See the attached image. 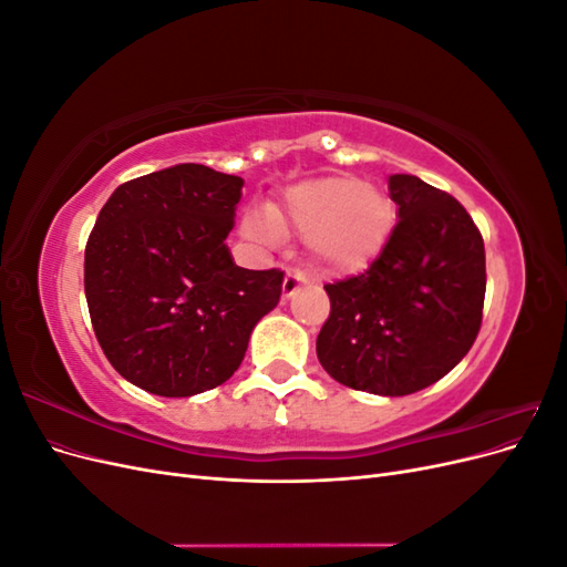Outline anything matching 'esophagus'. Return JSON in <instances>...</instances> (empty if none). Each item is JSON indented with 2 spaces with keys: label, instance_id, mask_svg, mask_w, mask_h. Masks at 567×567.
<instances>
[{
  "label": "esophagus",
  "instance_id": "obj_1",
  "mask_svg": "<svg viewBox=\"0 0 567 567\" xmlns=\"http://www.w3.org/2000/svg\"><path fill=\"white\" fill-rule=\"evenodd\" d=\"M305 284H307V277H305V274H302L300 269H296V271H288V274H286V279H284V298L296 296L298 290H300Z\"/></svg>",
  "mask_w": 567,
  "mask_h": 567
}]
</instances>
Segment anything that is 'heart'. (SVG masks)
Here are the masks:
<instances>
[{
    "label": "heart",
    "instance_id": "obj_1",
    "mask_svg": "<svg viewBox=\"0 0 567 567\" xmlns=\"http://www.w3.org/2000/svg\"><path fill=\"white\" fill-rule=\"evenodd\" d=\"M288 229L307 236V248L326 271L354 274L385 248L392 205L375 186L333 175L290 186L281 208H255L244 219V234L260 244H279Z\"/></svg>",
    "mask_w": 567,
    "mask_h": 567
}]
</instances>
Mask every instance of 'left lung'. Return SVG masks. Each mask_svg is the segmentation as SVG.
<instances>
[{"mask_svg":"<svg viewBox=\"0 0 567 567\" xmlns=\"http://www.w3.org/2000/svg\"><path fill=\"white\" fill-rule=\"evenodd\" d=\"M398 225L357 277L326 284L317 336L326 373L352 390L402 398L447 375L483 323L485 244L463 205L414 175H392Z\"/></svg>","mask_w":567,"mask_h":567,"instance_id":"obj_1","label":"left lung"}]
</instances>
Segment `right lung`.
Masks as SVG:
<instances>
[{"instance_id":"1","label":"right lung","mask_w":567,"mask_h":567,"mask_svg":"<svg viewBox=\"0 0 567 567\" xmlns=\"http://www.w3.org/2000/svg\"><path fill=\"white\" fill-rule=\"evenodd\" d=\"M244 179L182 163L120 184L84 248V296L113 369L161 398L229 381L281 298V269L227 248Z\"/></svg>"}]
</instances>
